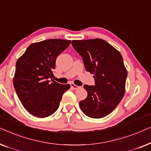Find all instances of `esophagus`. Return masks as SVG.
I'll list each match as a JSON object with an SVG mask.
<instances>
[{
  "label": "esophagus",
  "instance_id": "1",
  "mask_svg": "<svg viewBox=\"0 0 151 151\" xmlns=\"http://www.w3.org/2000/svg\"><path fill=\"white\" fill-rule=\"evenodd\" d=\"M71 87L72 88H73V89L76 90V89H78V88H79L80 86L76 85V84H74L73 83H71Z\"/></svg>",
  "mask_w": 151,
  "mask_h": 151
}]
</instances>
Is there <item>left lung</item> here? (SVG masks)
I'll return each instance as SVG.
<instances>
[{"label":"left lung","mask_w":151,"mask_h":151,"mask_svg":"<svg viewBox=\"0 0 151 151\" xmlns=\"http://www.w3.org/2000/svg\"><path fill=\"white\" fill-rule=\"evenodd\" d=\"M73 48L83 60L86 70L93 74L95 86L84 85L87 97L79 104L82 112L92 118L111 113L125 92L127 71L121 53L102 39L73 40Z\"/></svg>","instance_id":"1"}]
</instances>
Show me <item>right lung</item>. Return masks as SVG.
<instances>
[{"mask_svg": "<svg viewBox=\"0 0 151 151\" xmlns=\"http://www.w3.org/2000/svg\"><path fill=\"white\" fill-rule=\"evenodd\" d=\"M71 44V40L49 39L33 43L18 59L14 86L18 98L30 114L46 117L58 109L68 84L49 80L53 76L57 57Z\"/></svg>", "mask_w": 151, "mask_h": 151, "instance_id": "add662e5", "label": "right lung"}]
</instances>
